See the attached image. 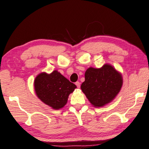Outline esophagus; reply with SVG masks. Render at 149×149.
Returning a JSON list of instances; mask_svg holds the SVG:
<instances>
[{"label":"esophagus","mask_w":149,"mask_h":149,"mask_svg":"<svg viewBox=\"0 0 149 149\" xmlns=\"http://www.w3.org/2000/svg\"><path fill=\"white\" fill-rule=\"evenodd\" d=\"M80 84H81V83H80L79 81H77L76 83H75V85L77 86V88H79V87H80Z\"/></svg>","instance_id":"34e87169"}]
</instances>
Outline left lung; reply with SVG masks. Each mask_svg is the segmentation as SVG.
Returning <instances> with one entry per match:
<instances>
[{
	"label": "left lung",
	"mask_w": 149,
	"mask_h": 149,
	"mask_svg": "<svg viewBox=\"0 0 149 149\" xmlns=\"http://www.w3.org/2000/svg\"><path fill=\"white\" fill-rule=\"evenodd\" d=\"M81 88L92 105L102 107L111 102L123 86L122 74L109 64L101 68L89 67L85 73Z\"/></svg>",
	"instance_id": "8db88e82"
}]
</instances>
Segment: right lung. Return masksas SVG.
<instances>
[{"label":"right lung","mask_w":149,"mask_h":149,"mask_svg":"<svg viewBox=\"0 0 149 149\" xmlns=\"http://www.w3.org/2000/svg\"><path fill=\"white\" fill-rule=\"evenodd\" d=\"M34 86L38 98L55 110L61 109L67 104L69 95L77 88L58 70L50 74L44 72L38 74Z\"/></svg>","instance_id":"add662e5"}]
</instances>
